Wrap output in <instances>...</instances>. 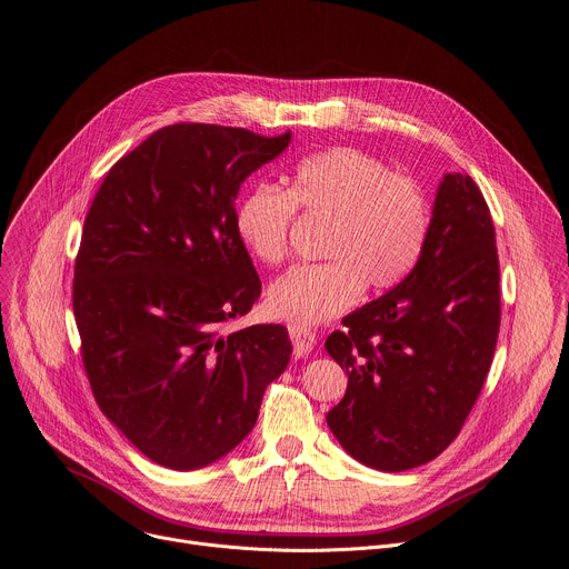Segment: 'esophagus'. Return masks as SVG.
I'll return each instance as SVG.
<instances>
[{
	"instance_id": "34e87169",
	"label": "esophagus",
	"mask_w": 569,
	"mask_h": 569,
	"mask_svg": "<svg viewBox=\"0 0 569 569\" xmlns=\"http://www.w3.org/2000/svg\"><path fill=\"white\" fill-rule=\"evenodd\" d=\"M287 328H289V337H291V343H293V353H296V358L310 356V353H312V348H315V343H317V339H315V335L310 332V328H308V326H302V323H298V321H291Z\"/></svg>"
}]
</instances>
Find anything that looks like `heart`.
Wrapping results in <instances>:
<instances>
[{
    "mask_svg": "<svg viewBox=\"0 0 569 569\" xmlns=\"http://www.w3.org/2000/svg\"><path fill=\"white\" fill-rule=\"evenodd\" d=\"M296 209L326 218L321 264H300L271 282L267 305L298 323L328 321L360 298L385 291L419 261L430 202L410 174L356 148H332L302 159L289 189L254 184L234 209V232L259 264H280L289 250Z\"/></svg>",
    "mask_w": 569,
    "mask_h": 569,
    "instance_id": "heart-1",
    "label": "heart"
}]
</instances>
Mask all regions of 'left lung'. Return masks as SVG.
<instances>
[{"mask_svg": "<svg viewBox=\"0 0 569 569\" xmlns=\"http://www.w3.org/2000/svg\"><path fill=\"white\" fill-rule=\"evenodd\" d=\"M495 243L483 193L469 174L447 172L415 269L326 339L348 373L346 395L326 421L362 465L406 471L458 437L499 337Z\"/></svg>", "mask_w": 569, "mask_h": 569, "instance_id": "left-lung-1", "label": "left lung"}]
</instances>
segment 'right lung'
I'll return each instance as SVG.
<instances>
[{"instance_id":"1","label":"right lung","mask_w":569,"mask_h":569,"mask_svg":"<svg viewBox=\"0 0 569 569\" xmlns=\"http://www.w3.org/2000/svg\"><path fill=\"white\" fill-rule=\"evenodd\" d=\"M289 141L168 124L113 163L86 213L72 282L83 369L104 417L161 467L230 453L289 365L287 328L226 332L261 293L234 200Z\"/></svg>"}]
</instances>
